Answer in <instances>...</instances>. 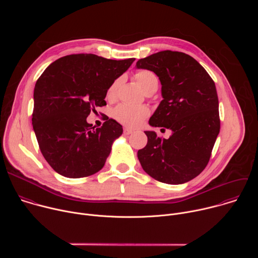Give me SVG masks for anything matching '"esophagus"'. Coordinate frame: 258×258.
<instances>
[{"mask_svg":"<svg viewBox=\"0 0 258 258\" xmlns=\"http://www.w3.org/2000/svg\"><path fill=\"white\" fill-rule=\"evenodd\" d=\"M133 133H134V131L131 130V128H128V127H124V128H123V134H124V135H131V134H133Z\"/></svg>","mask_w":258,"mask_h":258,"instance_id":"esophagus-1","label":"esophagus"}]
</instances>
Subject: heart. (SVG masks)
Wrapping results in <instances>:
<instances>
[{"label": "heart", "instance_id": "b5f03b06", "mask_svg": "<svg viewBox=\"0 0 258 258\" xmlns=\"http://www.w3.org/2000/svg\"><path fill=\"white\" fill-rule=\"evenodd\" d=\"M135 79L145 93H148L158 87V79L155 73L150 70H140L136 73ZM121 84V79L115 80L107 91V97L113 99ZM149 115V110L145 106H133L128 104H120L113 110V117L120 123L127 126L139 125L144 118Z\"/></svg>", "mask_w": 258, "mask_h": 258}]
</instances>
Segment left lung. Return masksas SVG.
Returning <instances> with one entry per match:
<instances>
[{"label": "left lung", "instance_id": "left-lung-1", "mask_svg": "<svg viewBox=\"0 0 258 258\" xmlns=\"http://www.w3.org/2000/svg\"><path fill=\"white\" fill-rule=\"evenodd\" d=\"M137 68L153 71L161 83L160 102L149 124L171 131L168 139L146 131L138 151L143 169L161 182H187L206 167L220 128L214 82L190 55L161 51L140 59Z\"/></svg>", "mask_w": 258, "mask_h": 258}]
</instances>
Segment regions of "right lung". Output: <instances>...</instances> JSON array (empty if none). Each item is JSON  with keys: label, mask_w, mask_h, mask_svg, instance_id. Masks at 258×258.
Here are the masks:
<instances>
[{"label": "right lung", "mask_w": 258, "mask_h": 258, "mask_svg": "<svg viewBox=\"0 0 258 258\" xmlns=\"http://www.w3.org/2000/svg\"><path fill=\"white\" fill-rule=\"evenodd\" d=\"M134 61L68 55L50 64L36 81L32 126L43 156L56 172L79 178L102 169L122 126L107 117L96 127L87 117L106 105L108 88Z\"/></svg>", "instance_id": "right-lung-1"}]
</instances>
